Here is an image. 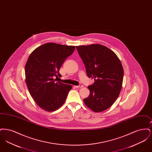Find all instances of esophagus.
<instances>
[{
  "label": "esophagus",
  "instance_id": "34e87169",
  "mask_svg": "<svg viewBox=\"0 0 152 152\" xmlns=\"http://www.w3.org/2000/svg\"><path fill=\"white\" fill-rule=\"evenodd\" d=\"M74 87L76 88H83V86L81 84V85H79V86H74Z\"/></svg>",
  "mask_w": 152,
  "mask_h": 152
}]
</instances>
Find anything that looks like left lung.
<instances>
[{
    "label": "left lung",
    "instance_id": "1",
    "mask_svg": "<svg viewBox=\"0 0 152 152\" xmlns=\"http://www.w3.org/2000/svg\"><path fill=\"white\" fill-rule=\"evenodd\" d=\"M86 66L87 76L95 81L88 88L89 96L84 99L85 104L95 112L110 107L121 92L124 69L116 53L101 44L76 46Z\"/></svg>",
    "mask_w": 152,
    "mask_h": 152
}]
</instances>
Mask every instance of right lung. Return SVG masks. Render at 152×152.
Segmentation results:
<instances>
[{
    "instance_id": "add662e5",
    "label": "right lung",
    "mask_w": 152,
    "mask_h": 152,
    "mask_svg": "<svg viewBox=\"0 0 152 152\" xmlns=\"http://www.w3.org/2000/svg\"><path fill=\"white\" fill-rule=\"evenodd\" d=\"M75 50V46L48 43L37 47L28 57L25 65L26 83L37 105L46 111L61 107L72 89L71 85L56 82L53 77L61 76L59 69Z\"/></svg>"
}]
</instances>
